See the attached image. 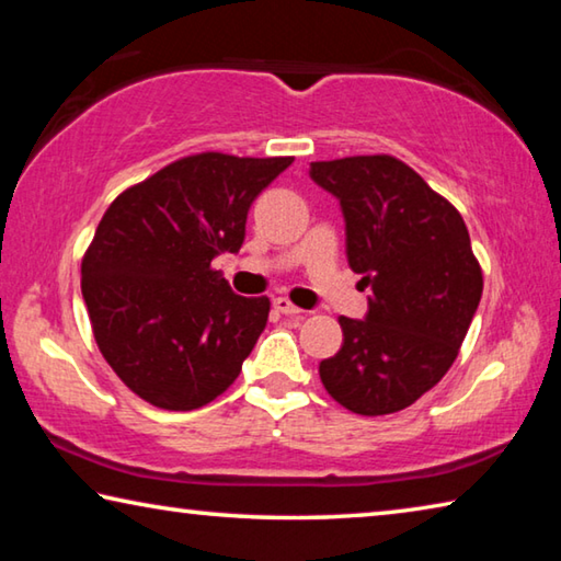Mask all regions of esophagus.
<instances>
[{"instance_id": "obj_1", "label": "esophagus", "mask_w": 561, "mask_h": 561, "mask_svg": "<svg viewBox=\"0 0 561 561\" xmlns=\"http://www.w3.org/2000/svg\"><path fill=\"white\" fill-rule=\"evenodd\" d=\"M272 307L279 311V314H284V317H301L304 311L299 309V307H294V304L287 299V297H277L272 301Z\"/></svg>"}]
</instances>
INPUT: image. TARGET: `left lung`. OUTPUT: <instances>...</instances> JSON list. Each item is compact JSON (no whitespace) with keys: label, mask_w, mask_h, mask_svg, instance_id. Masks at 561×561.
Listing matches in <instances>:
<instances>
[{"label":"left lung","mask_w":561,"mask_h":561,"mask_svg":"<svg viewBox=\"0 0 561 561\" xmlns=\"http://www.w3.org/2000/svg\"><path fill=\"white\" fill-rule=\"evenodd\" d=\"M339 201L348 267L368 311L341 317L344 344L319 364L329 396L358 415L403 411L453 366L482 297V272L460 213L391 156L311 163Z\"/></svg>","instance_id":"8db88e82"}]
</instances>
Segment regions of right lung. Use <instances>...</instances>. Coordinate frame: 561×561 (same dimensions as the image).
<instances>
[{
	"mask_svg": "<svg viewBox=\"0 0 561 561\" xmlns=\"http://www.w3.org/2000/svg\"><path fill=\"white\" fill-rule=\"evenodd\" d=\"M291 160L190 156L128 187L103 215L81 291L103 358L144 401L193 411L240 376L270 299L240 297L210 264L240 252L252 203Z\"/></svg>",
	"mask_w": 561,
	"mask_h": 561,
	"instance_id": "add662e5",
	"label": "right lung"
}]
</instances>
